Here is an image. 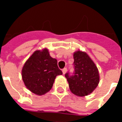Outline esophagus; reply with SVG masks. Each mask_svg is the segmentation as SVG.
<instances>
[{
	"label": "esophagus",
	"instance_id": "1",
	"mask_svg": "<svg viewBox=\"0 0 122 122\" xmlns=\"http://www.w3.org/2000/svg\"><path fill=\"white\" fill-rule=\"evenodd\" d=\"M66 71H67V68H64L62 70V72H63V74H65V73H66Z\"/></svg>",
	"mask_w": 122,
	"mask_h": 122
}]
</instances>
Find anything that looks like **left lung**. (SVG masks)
<instances>
[{"instance_id": "left-lung-1", "label": "left lung", "mask_w": 122, "mask_h": 122, "mask_svg": "<svg viewBox=\"0 0 122 122\" xmlns=\"http://www.w3.org/2000/svg\"><path fill=\"white\" fill-rule=\"evenodd\" d=\"M74 72L65 74L69 87L73 93L79 97H84L91 93L97 87L100 81L98 68L89 56L77 51L73 54Z\"/></svg>"}]
</instances>
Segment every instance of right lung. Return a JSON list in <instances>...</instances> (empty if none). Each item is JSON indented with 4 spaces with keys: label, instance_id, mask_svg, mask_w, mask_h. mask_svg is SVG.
Instances as JSON below:
<instances>
[{
    "label": "right lung",
    "instance_id": "1",
    "mask_svg": "<svg viewBox=\"0 0 122 122\" xmlns=\"http://www.w3.org/2000/svg\"><path fill=\"white\" fill-rule=\"evenodd\" d=\"M57 60L49 55L47 49L36 51L30 57L22 70L25 86L33 93L42 95L49 92L56 76L62 74Z\"/></svg>",
    "mask_w": 122,
    "mask_h": 122
}]
</instances>
